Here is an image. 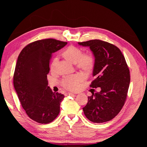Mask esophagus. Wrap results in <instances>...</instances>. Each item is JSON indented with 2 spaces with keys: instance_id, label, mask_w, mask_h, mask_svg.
Here are the masks:
<instances>
[{
  "instance_id": "34e87169",
  "label": "esophagus",
  "mask_w": 147,
  "mask_h": 147,
  "mask_svg": "<svg viewBox=\"0 0 147 147\" xmlns=\"http://www.w3.org/2000/svg\"><path fill=\"white\" fill-rule=\"evenodd\" d=\"M73 94H74V93H72V92H65V96H71V95H73Z\"/></svg>"
}]
</instances>
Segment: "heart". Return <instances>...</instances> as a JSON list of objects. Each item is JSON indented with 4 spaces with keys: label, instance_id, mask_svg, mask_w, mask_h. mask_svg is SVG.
Instances as JSON below:
<instances>
[{
    "label": "heart",
    "instance_id": "obj_1",
    "mask_svg": "<svg viewBox=\"0 0 147 147\" xmlns=\"http://www.w3.org/2000/svg\"><path fill=\"white\" fill-rule=\"evenodd\" d=\"M62 56L70 63L75 64L78 69L86 74L90 73L94 68L95 64L94 56L89 53L83 54L82 50L78 47L69 46L64 50ZM56 62V59L53 61L51 68L55 65ZM83 80L82 75L75 74L64 78L61 82V85L66 90L74 91L77 90Z\"/></svg>",
    "mask_w": 147,
    "mask_h": 147
}]
</instances>
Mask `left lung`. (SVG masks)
<instances>
[{
  "label": "left lung",
  "instance_id": "1",
  "mask_svg": "<svg viewBox=\"0 0 147 147\" xmlns=\"http://www.w3.org/2000/svg\"><path fill=\"white\" fill-rule=\"evenodd\" d=\"M90 47L95 58L92 71L94 80L90 87H100V92H92L88 103L83 108L90 121L101 123L115 118L126 101L130 83L129 70L119 49L100 40L78 42Z\"/></svg>",
  "mask_w": 147,
  "mask_h": 147
}]
</instances>
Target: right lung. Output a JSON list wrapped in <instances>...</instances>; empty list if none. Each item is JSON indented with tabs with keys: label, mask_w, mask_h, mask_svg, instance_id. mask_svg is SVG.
Listing matches in <instances>:
<instances>
[{
	"label": "right lung",
	"mask_w": 147,
	"mask_h": 147,
	"mask_svg": "<svg viewBox=\"0 0 147 147\" xmlns=\"http://www.w3.org/2000/svg\"><path fill=\"white\" fill-rule=\"evenodd\" d=\"M67 43L53 38L35 41L26 46L18 57L13 75L15 90L26 114L38 123H51L59 113L64 96L48 86L47 74L52 53Z\"/></svg>",
	"instance_id": "obj_1"
}]
</instances>
